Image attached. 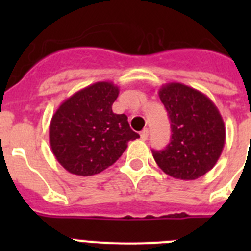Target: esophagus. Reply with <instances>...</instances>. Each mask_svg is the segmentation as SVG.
Wrapping results in <instances>:
<instances>
[{"mask_svg":"<svg viewBox=\"0 0 251 251\" xmlns=\"http://www.w3.org/2000/svg\"><path fill=\"white\" fill-rule=\"evenodd\" d=\"M148 136H150V132H148L147 128H146V129L142 130V132H141V138L143 139V141H147Z\"/></svg>","mask_w":251,"mask_h":251,"instance_id":"esophagus-1","label":"esophagus"}]
</instances>
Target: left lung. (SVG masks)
I'll use <instances>...</instances> for the list:
<instances>
[{
	"mask_svg": "<svg viewBox=\"0 0 251 251\" xmlns=\"http://www.w3.org/2000/svg\"><path fill=\"white\" fill-rule=\"evenodd\" d=\"M159 99L171 121L172 137L163 151L152 150L165 174L178 179H196L220 158L225 145V124L212 100L181 83L161 86Z\"/></svg>",
	"mask_w": 251,
	"mask_h": 251,
	"instance_id": "obj_1",
	"label": "left lung"
}]
</instances>
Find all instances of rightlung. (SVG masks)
Returning <instances> with one entry per match:
<instances>
[{
	"instance_id": "add662e5",
	"label": "right lung",
	"mask_w": 251,
	"mask_h": 251,
	"mask_svg": "<svg viewBox=\"0 0 251 251\" xmlns=\"http://www.w3.org/2000/svg\"><path fill=\"white\" fill-rule=\"evenodd\" d=\"M119 88L98 81L60 104L49 128L55 158L70 174L93 176L112 166L139 138L126 114H115L112 105Z\"/></svg>"
}]
</instances>
